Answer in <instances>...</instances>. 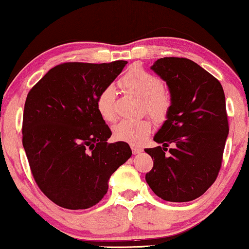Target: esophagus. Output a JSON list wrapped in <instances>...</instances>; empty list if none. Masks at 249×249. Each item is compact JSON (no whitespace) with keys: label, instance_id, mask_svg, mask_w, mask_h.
Segmentation results:
<instances>
[{"label":"esophagus","instance_id":"esophagus-1","mask_svg":"<svg viewBox=\"0 0 249 249\" xmlns=\"http://www.w3.org/2000/svg\"><path fill=\"white\" fill-rule=\"evenodd\" d=\"M132 152H133V154H140V153H142L143 152V148L142 147H139V146H135V145H132Z\"/></svg>","mask_w":249,"mask_h":249}]
</instances>
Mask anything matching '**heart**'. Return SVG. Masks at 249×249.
<instances>
[{
    "label": "heart",
    "mask_w": 249,
    "mask_h": 249,
    "mask_svg": "<svg viewBox=\"0 0 249 249\" xmlns=\"http://www.w3.org/2000/svg\"><path fill=\"white\" fill-rule=\"evenodd\" d=\"M121 87L127 92L143 99V110L157 123L166 120L172 106L171 96L163 88L160 78L146 71L142 67L134 66L120 80ZM96 106L101 116L107 122L116 118V91L109 85L99 92ZM152 129L147 118L141 120H122L113 127L114 137L122 142L141 145L145 142Z\"/></svg>",
    "instance_id": "b5f03b06"
}]
</instances>
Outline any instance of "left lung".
I'll list each match as a JSON object with an SVG mask.
<instances>
[{"mask_svg": "<svg viewBox=\"0 0 249 249\" xmlns=\"http://www.w3.org/2000/svg\"><path fill=\"white\" fill-rule=\"evenodd\" d=\"M151 69L168 85L172 106L153 139L162 146L145 148L154 159L145 180L165 201H191L205 194L219 173L229 133L224 89L187 58L158 59Z\"/></svg>", "mask_w": 249, "mask_h": 249, "instance_id": "1", "label": "left lung"}]
</instances>
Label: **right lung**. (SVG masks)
Masks as SVG:
<instances>
[{
  "instance_id": "1",
  "label": "right lung",
  "mask_w": 249,
  "mask_h": 249,
  "mask_svg": "<svg viewBox=\"0 0 249 249\" xmlns=\"http://www.w3.org/2000/svg\"><path fill=\"white\" fill-rule=\"evenodd\" d=\"M127 61L66 62L53 67L29 91L22 143L36 184L66 209L95 206L108 190L112 174L132 155L112 135L99 114V92Z\"/></svg>"
}]
</instances>
